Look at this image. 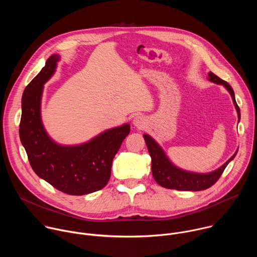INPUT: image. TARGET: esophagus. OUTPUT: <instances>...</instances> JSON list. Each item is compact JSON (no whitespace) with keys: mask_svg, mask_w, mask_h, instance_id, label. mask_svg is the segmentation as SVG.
I'll use <instances>...</instances> for the list:
<instances>
[{"mask_svg":"<svg viewBox=\"0 0 257 257\" xmlns=\"http://www.w3.org/2000/svg\"><path fill=\"white\" fill-rule=\"evenodd\" d=\"M133 124L137 127V128H143L144 126H145V124H146V120H145V118L143 117V116H136L135 118H134V121H133Z\"/></svg>","mask_w":257,"mask_h":257,"instance_id":"34e87169","label":"esophagus"}]
</instances>
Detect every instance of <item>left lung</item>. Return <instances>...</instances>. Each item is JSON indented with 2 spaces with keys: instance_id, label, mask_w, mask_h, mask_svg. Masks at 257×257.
Instances as JSON below:
<instances>
[{
  "instance_id": "8db88e82",
  "label": "left lung",
  "mask_w": 257,
  "mask_h": 257,
  "mask_svg": "<svg viewBox=\"0 0 257 257\" xmlns=\"http://www.w3.org/2000/svg\"><path fill=\"white\" fill-rule=\"evenodd\" d=\"M209 79L215 83L223 84L229 91L236 107L238 117L240 119V109L236 103L234 92L231 85L211 71L209 72ZM143 137L146 142L148 152L151 156V170L154 180L159 186L170 190L203 191L209 189L215 183H217L228 163L235 157L237 153L236 151L235 154L228 161H226L220 168L215 170V172H212L210 174H195L185 172V170L175 166L168 160L161 147L149 135L144 134Z\"/></svg>"
}]
</instances>
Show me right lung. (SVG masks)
<instances>
[{
  "label": "right lung",
  "mask_w": 257,
  "mask_h": 257,
  "mask_svg": "<svg viewBox=\"0 0 257 257\" xmlns=\"http://www.w3.org/2000/svg\"><path fill=\"white\" fill-rule=\"evenodd\" d=\"M58 59V55H51L25 88L19 135L29 163L39 178L64 194L87 195L108 184L113 159L130 133V125L107 130L78 146H60L54 143L41 123L40 101L43 84L54 72Z\"/></svg>",
  "instance_id": "1"
}]
</instances>
